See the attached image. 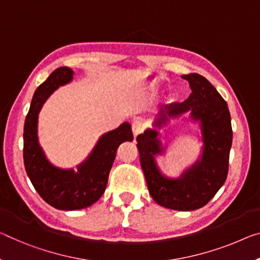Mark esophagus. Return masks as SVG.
Returning a JSON list of instances; mask_svg holds the SVG:
<instances>
[{"mask_svg": "<svg viewBox=\"0 0 260 260\" xmlns=\"http://www.w3.org/2000/svg\"><path fill=\"white\" fill-rule=\"evenodd\" d=\"M144 127H145V125H144L141 119H135L133 122V133L135 136L141 135L144 131Z\"/></svg>", "mask_w": 260, "mask_h": 260, "instance_id": "obj_1", "label": "esophagus"}]
</instances>
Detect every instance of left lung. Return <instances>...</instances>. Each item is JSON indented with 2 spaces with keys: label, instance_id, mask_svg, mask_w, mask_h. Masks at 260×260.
I'll use <instances>...</instances> for the list:
<instances>
[{
  "label": "left lung",
  "instance_id": "8db88e82",
  "mask_svg": "<svg viewBox=\"0 0 260 260\" xmlns=\"http://www.w3.org/2000/svg\"><path fill=\"white\" fill-rule=\"evenodd\" d=\"M182 78L189 82V98L185 102L172 103L161 108L153 125L160 127L170 118L190 111L191 118L201 123V159L181 178L169 179L159 172L154 162V154L162 152L157 130L147 129L136 141L139 160L152 199L165 208L189 211L206 206L225 182L233 129L226 102L208 80L198 73L182 75Z\"/></svg>",
  "mask_w": 260,
  "mask_h": 260
}]
</instances>
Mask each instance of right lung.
Here are the masks:
<instances>
[{
  "instance_id": "add662e5",
  "label": "right lung",
  "mask_w": 260,
  "mask_h": 260,
  "mask_svg": "<svg viewBox=\"0 0 260 260\" xmlns=\"http://www.w3.org/2000/svg\"><path fill=\"white\" fill-rule=\"evenodd\" d=\"M72 78L73 71L59 67L38 87L26 115L23 134V158L27 177L44 201L60 210H78L94 205L105 193L118 146L134 139L130 124L123 123L100 138L87 160L78 166V172L58 169L50 164L38 144V114L52 91L70 82Z\"/></svg>"
}]
</instances>
